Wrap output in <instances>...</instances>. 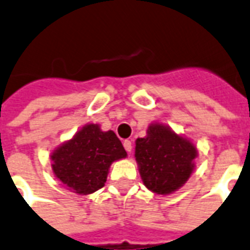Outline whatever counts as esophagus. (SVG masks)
I'll use <instances>...</instances> for the list:
<instances>
[{
  "mask_svg": "<svg viewBox=\"0 0 250 250\" xmlns=\"http://www.w3.org/2000/svg\"><path fill=\"white\" fill-rule=\"evenodd\" d=\"M123 146H125V149L128 152V153H131L132 152V143L129 142V140H125V143H123Z\"/></svg>",
  "mask_w": 250,
  "mask_h": 250,
  "instance_id": "1",
  "label": "esophagus"
}]
</instances>
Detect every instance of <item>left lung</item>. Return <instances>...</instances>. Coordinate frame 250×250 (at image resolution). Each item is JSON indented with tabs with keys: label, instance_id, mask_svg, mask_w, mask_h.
<instances>
[{
	"label": "left lung",
	"instance_id": "8db88e82",
	"mask_svg": "<svg viewBox=\"0 0 250 250\" xmlns=\"http://www.w3.org/2000/svg\"><path fill=\"white\" fill-rule=\"evenodd\" d=\"M135 159L143 184L159 195L182 188L193 173L198 150L191 140L169 125L152 123L146 136L136 139Z\"/></svg>",
	"mask_w": 250,
	"mask_h": 250
}]
</instances>
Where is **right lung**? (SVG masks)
<instances>
[{
    "mask_svg": "<svg viewBox=\"0 0 250 250\" xmlns=\"http://www.w3.org/2000/svg\"><path fill=\"white\" fill-rule=\"evenodd\" d=\"M125 157L127 152L114 131H102L93 123L83 125L51 153L55 177L80 195L104 188L110 165Z\"/></svg>",
    "mask_w": 250,
    "mask_h": 250,
    "instance_id": "right-lung-1",
    "label": "right lung"
}]
</instances>
